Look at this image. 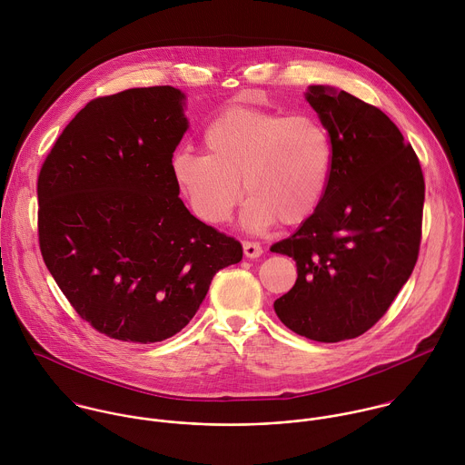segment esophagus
Segmentation results:
<instances>
[{
	"label": "esophagus",
	"instance_id": "34e87169",
	"mask_svg": "<svg viewBox=\"0 0 465 465\" xmlns=\"http://www.w3.org/2000/svg\"><path fill=\"white\" fill-rule=\"evenodd\" d=\"M242 248H244V255L250 257V259H255L262 253V246L259 242H253V241H244Z\"/></svg>",
	"mask_w": 465,
	"mask_h": 465
}]
</instances>
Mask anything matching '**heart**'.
Listing matches in <instances>:
<instances>
[{
  "label": "heart",
  "mask_w": 465,
  "mask_h": 465,
  "mask_svg": "<svg viewBox=\"0 0 465 465\" xmlns=\"http://www.w3.org/2000/svg\"><path fill=\"white\" fill-rule=\"evenodd\" d=\"M208 153L179 150L172 175L197 217L224 223L250 195L244 223L261 230L275 221L299 224L321 204L333 163L331 137L310 114L286 115L253 106H232L203 134Z\"/></svg>",
  "instance_id": "1"
}]
</instances>
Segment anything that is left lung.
Masks as SVG:
<instances>
[{"label": "left lung", "mask_w": 465, "mask_h": 465, "mask_svg": "<svg viewBox=\"0 0 465 465\" xmlns=\"http://www.w3.org/2000/svg\"><path fill=\"white\" fill-rule=\"evenodd\" d=\"M306 99L330 132L333 163L319 208L270 248L297 264L293 288L273 308L297 335L341 342L373 328L410 279L426 183L413 146L381 108L322 84Z\"/></svg>", "instance_id": "1"}]
</instances>
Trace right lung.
I'll use <instances>...</instances> for the list:
<instances>
[{"label":"right lung","instance_id":"1","mask_svg":"<svg viewBox=\"0 0 465 465\" xmlns=\"http://www.w3.org/2000/svg\"><path fill=\"white\" fill-rule=\"evenodd\" d=\"M173 86L95 97L64 126L37 177L43 261L77 315L123 342L179 333L242 244L179 199L173 150L188 128Z\"/></svg>","mask_w":465,"mask_h":465}]
</instances>
